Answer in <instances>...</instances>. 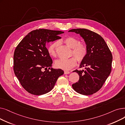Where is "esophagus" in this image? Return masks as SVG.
<instances>
[{"label":"esophagus","mask_w":125,"mask_h":125,"mask_svg":"<svg viewBox=\"0 0 125 125\" xmlns=\"http://www.w3.org/2000/svg\"><path fill=\"white\" fill-rule=\"evenodd\" d=\"M70 72H68V71H64V74H69L70 73Z\"/></svg>","instance_id":"1"}]
</instances>
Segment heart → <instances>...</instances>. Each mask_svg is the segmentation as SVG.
I'll list each match as a JSON object with an SVG mask.
<instances>
[{"label":"heart","mask_w":125,"mask_h":125,"mask_svg":"<svg viewBox=\"0 0 125 125\" xmlns=\"http://www.w3.org/2000/svg\"><path fill=\"white\" fill-rule=\"evenodd\" d=\"M63 42L67 46L72 48V55H73L75 57H72L67 59L58 60L56 61L55 65L58 68L68 70L75 66L77 64V59L79 62H82L85 59L87 53V47L85 44L81 43L79 39L73 37L66 38L64 39ZM59 45V41H56L50 45L48 51L51 56L53 57H57V49Z\"/></svg>","instance_id":"b5f03b06"}]
</instances>
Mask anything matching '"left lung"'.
I'll list each match as a JSON object with an SVG mask.
<instances>
[{"mask_svg":"<svg viewBox=\"0 0 125 125\" xmlns=\"http://www.w3.org/2000/svg\"><path fill=\"white\" fill-rule=\"evenodd\" d=\"M82 37L87 47V53L81 62L80 68L84 69L74 72L79 75L78 82L73 84V89L86 95L98 91L104 84L111 71L112 55L104 39L96 32L85 29L69 30Z\"/></svg>","mask_w":125,"mask_h":125,"instance_id":"1","label":"left lung"}]
</instances>
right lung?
I'll use <instances>...</instances> for the list:
<instances>
[{
	"label": "right lung",
	"mask_w": 125,
	"mask_h": 125,
	"mask_svg": "<svg viewBox=\"0 0 125 125\" xmlns=\"http://www.w3.org/2000/svg\"><path fill=\"white\" fill-rule=\"evenodd\" d=\"M64 31L46 29L32 31L21 41L14 53V71L28 93L39 95L50 92L60 76L61 69H53L46 47L47 43L61 38Z\"/></svg>",
	"instance_id": "obj_1"
}]
</instances>
